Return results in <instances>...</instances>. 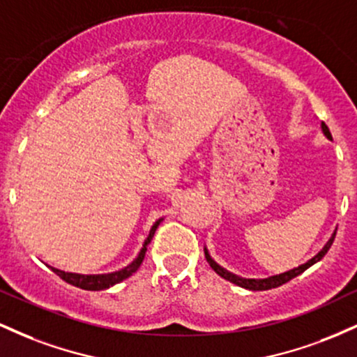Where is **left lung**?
Here are the masks:
<instances>
[{"mask_svg": "<svg viewBox=\"0 0 357 357\" xmlns=\"http://www.w3.org/2000/svg\"><path fill=\"white\" fill-rule=\"evenodd\" d=\"M321 127H322V132L326 134L327 139H333V136H331V132H329V127L324 124V122L321 124ZM334 238H335V231L333 233V236H331L329 241H327V243L324 245V248L321 250V252H319L317 255H314L312 258H310V260H307L305 264L298 265L297 268L287 270V272H284V273H278V275H272V277H267V278H245V277L235 275V273L228 272L227 268L220 267V265L216 264V261L210 257V253H208L206 248H204V257H206V260H208V264H210V267L215 270V272L218 273L220 277H223L225 280L231 282V284H235V285H238V287H243V289H248V290H268V289H275V287H280V285L287 284V282L292 280L294 277L301 275V273L305 272L307 268L312 267V265L317 264L319 260H322L324 255H326V253L329 252V248H331V245H333Z\"/></svg>", "mask_w": 357, "mask_h": 357, "instance_id": "1", "label": "left lung"}]
</instances>
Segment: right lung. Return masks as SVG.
Here are the masks:
<instances>
[{"mask_svg":"<svg viewBox=\"0 0 357 357\" xmlns=\"http://www.w3.org/2000/svg\"><path fill=\"white\" fill-rule=\"evenodd\" d=\"M161 220H158L153 225V228H151L149 235H147V238L144 240V245H142L141 252H139V255L134 258L132 261H130L129 265L124 268L117 270V272H112V273H99V275H84V273H72V272H63V270H59L55 267H50L53 272L59 275L61 280H65L67 284L70 285H75L79 287V289H84V290H104V289H109V287L119 284V282L126 280V278H129L132 275L136 270L141 267L142 260H144L146 257V252H147V245L151 243V240H153L155 230H158L159 223H161Z\"/></svg>","mask_w":357,"mask_h":357,"instance_id":"right-lung-1","label":"right lung"}]
</instances>
